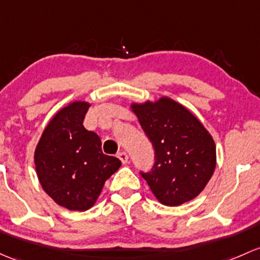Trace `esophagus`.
<instances>
[{
  "instance_id": "obj_1",
  "label": "esophagus",
  "mask_w": 260,
  "mask_h": 260,
  "mask_svg": "<svg viewBox=\"0 0 260 260\" xmlns=\"http://www.w3.org/2000/svg\"><path fill=\"white\" fill-rule=\"evenodd\" d=\"M118 158L121 159V162L123 163V165H125V163L128 162V154L125 152L118 153Z\"/></svg>"
}]
</instances>
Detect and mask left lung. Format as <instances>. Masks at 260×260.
Wrapping results in <instances>:
<instances>
[{"instance_id":"1","label":"left lung","mask_w":260,"mask_h":260,"mask_svg":"<svg viewBox=\"0 0 260 260\" xmlns=\"http://www.w3.org/2000/svg\"><path fill=\"white\" fill-rule=\"evenodd\" d=\"M129 107L154 147V167L142 173L153 196L167 207L198 197L217 165L212 135L185 106L167 95Z\"/></svg>"}]
</instances>
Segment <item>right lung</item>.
<instances>
[{
    "label": "right lung",
    "mask_w": 260,
    "mask_h": 260,
    "mask_svg": "<svg viewBox=\"0 0 260 260\" xmlns=\"http://www.w3.org/2000/svg\"><path fill=\"white\" fill-rule=\"evenodd\" d=\"M91 103L73 101L50 119L35 149V166L42 189L70 210L92 208L103 185L121 160L103 154L101 139L83 127Z\"/></svg>",
    "instance_id": "obj_1"
}]
</instances>
